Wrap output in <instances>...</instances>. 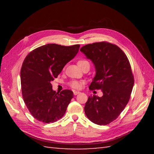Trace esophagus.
<instances>
[{
    "label": "esophagus",
    "mask_w": 154,
    "mask_h": 154,
    "mask_svg": "<svg viewBox=\"0 0 154 154\" xmlns=\"http://www.w3.org/2000/svg\"><path fill=\"white\" fill-rule=\"evenodd\" d=\"M79 91H73V94H74V95H77V94H79Z\"/></svg>",
    "instance_id": "esophagus-1"
}]
</instances>
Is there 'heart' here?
Wrapping results in <instances>:
<instances>
[{"label":"heart","instance_id":"1","mask_svg":"<svg viewBox=\"0 0 154 154\" xmlns=\"http://www.w3.org/2000/svg\"><path fill=\"white\" fill-rule=\"evenodd\" d=\"M78 65H82L84 64H89V61L85 60H81L79 61H78L77 63ZM69 85L73 88V89H80L81 87H82L83 85V81H76V80H74V81H72L71 82H69Z\"/></svg>","mask_w":154,"mask_h":154}]
</instances>
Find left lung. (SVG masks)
<instances>
[{"instance_id": "left-lung-1", "label": "left lung", "mask_w": 154, "mask_h": 154, "mask_svg": "<svg viewBox=\"0 0 154 154\" xmlns=\"http://www.w3.org/2000/svg\"><path fill=\"white\" fill-rule=\"evenodd\" d=\"M95 67L89 89H100L103 95L89 97L85 112L91 122L106 125L120 115L130 100L134 86L131 67L126 54L116 45L97 42L80 49Z\"/></svg>"}]
</instances>
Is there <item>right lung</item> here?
<instances>
[{"instance_id":"right-lung-1","label":"right lung","mask_w":154,"mask_h":154,"mask_svg":"<svg viewBox=\"0 0 154 154\" xmlns=\"http://www.w3.org/2000/svg\"><path fill=\"white\" fill-rule=\"evenodd\" d=\"M79 47V44L63 46L48 44L26 57L20 71L22 97L32 115L40 122H54L65 114L73 93L63 90L56 93L51 82L75 57Z\"/></svg>"}]
</instances>
